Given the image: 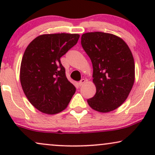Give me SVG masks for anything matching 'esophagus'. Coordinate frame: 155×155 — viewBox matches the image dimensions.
<instances>
[{"label":"esophagus","mask_w":155,"mask_h":155,"mask_svg":"<svg viewBox=\"0 0 155 155\" xmlns=\"http://www.w3.org/2000/svg\"><path fill=\"white\" fill-rule=\"evenodd\" d=\"M85 81H86V80H85V79H81V81H80L79 82V87L82 86V85L84 84L85 83Z\"/></svg>","instance_id":"obj_1"}]
</instances>
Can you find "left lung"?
<instances>
[{"label": "left lung", "instance_id": "obj_1", "mask_svg": "<svg viewBox=\"0 0 155 155\" xmlns=\"http://www.w3.org/2000/svg\"><path fill=\"white\" fill-rule=\"evenodd\" d=\"M81 44L93 68L95 95L89 106L99 112H109L127 99L135 80L134 59L127 44L111 33H87Z\"/></svg>", "mask_w": 155, "mask_h": 155}]
</instances>
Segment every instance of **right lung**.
<instances>
[{
	"instance_id": "1",
	"label": "right lung",
	"mask_w": 155,
	"mask_h": 155,
	"mask_svg": "<svg viewBox=\"0 0 155 155\" xmlns=\"http://www.w3.org/2000/svg\"><path fill=\"white\" fill-rule=\"evenodd\" d=\"M79 34L39 35L23 54L20 82L30 103L40 111L54 114L67 107L76 87L65 76L60 58L77 43Z\"/></svg>"
}]
</instances>
